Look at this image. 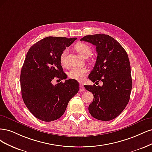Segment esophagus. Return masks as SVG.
I'll return each mask as SVG.
<instances>
[{
  "instance_id": "obj_1",
  "label": "esophagus",
  "mask_w": 152,
  "mask_h": 152,
  "mask_svg": "<svg viewBox=\"0 0 152 152\" xmlns=\"http://www.w3.org/2000/svg\"><path fill=\"white\" fill-rule=\"evenodd\" d=\"M80 91H85L84 85H83V83H80Z\"/></svg>"
}]
</instances>
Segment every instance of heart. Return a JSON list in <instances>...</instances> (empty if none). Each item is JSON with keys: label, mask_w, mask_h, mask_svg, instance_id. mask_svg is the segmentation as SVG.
I'll list each match as a JSON object with an SVG mask.
<instances>
[{"label": "heart", "mask_w": 152, "mask_h": 152, "mask_svg": "<svg viewBox=\"0 0 152 152\" xmlns=\"http://www.w3.org/2000/svg\"><path fill=\"white\" fill-rule=\"evenodd\" d=\"M76 51L83 57H88L91 53V47L85 43H77L75 47ZM67 50L65 49L61 54L60 61L62 64L64 65L66 63ZM88 70L84 67H74L68 72V76L71 79L81 81L85 79L87 74Z\"/></svg>", "instance_id": "1"}]
</instances>
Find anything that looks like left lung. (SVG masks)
<instances>
[{"mask_svg":"<svg viewBox=\"0 0 152 152\" xmlns=\"http://www.w3.org/2000/svg\"><path fill=\"white\" fill-rule=\"evenodd\" d=\"M81 41L96 46L97 57L88 76L93 81L103 82L102 86L85 85L94 95L90 104V114L103 121L115 119L128 104L133 86L128 56L114 38L105 34L86 35Z\"/></svg>","mask_w":152,"mask_h":152,"instance_id":"1","label":"left lung"}]
</instances>
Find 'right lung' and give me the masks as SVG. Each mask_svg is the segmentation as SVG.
<instances>
[{"label":"right lung","instance_id":"obj_1","mask_svg":"<svg viewBox=\"0 0 152 152\" xmlns=\"http://www.w3.org/2000/svg\"><path fill=\"white\" fill-rule=\"evenodd\" d=\"M76 39L48 37L33 45L27 53L21 71V95L28 110L38 119L50 122L60 118L79 91V83L73 79L52 83L56 77L66 78L60 56Z\"/></svg>","mask_w":152,"mask_h":152}]
</instances>
